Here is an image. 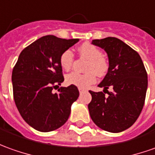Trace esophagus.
Returning <instances> with one entry per match:
<instances>
[{"mask_svg": "<svg viewBox=\"0 0 155 155\" xmlns=\"http://www.w3.org/2000/svg\"><path fill=\"white\" fill-rule=\"evenodd\" d=\"M78 91H79V93H83V92L85 91V89L82 88H78Z\"/></svg>", "mask_w": 155, "mask_h": 155, "instance_id": "1", "label": "esophagus"}]
</instances>
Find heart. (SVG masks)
Returning <instances> with one entry per match:
<instances>
[{
  "label": "heart",
  "mask_w": 155,
  "mask_h": 155,
  "mask_svg": "<svg viewBox=\"0 0 155 155\" xmlns=\"http://www.w3.org/2000/svg\"><path fill=\"white\" fill-rule=\"evenodd\" d=\"M79 53L88 60L84 74L71 72L66 77V83L78 88H86L96 82V74L104 76L109 70V63L103 57L102 51L98 47L89 43H84L79 47ZM74 61V55L71 50H66L60 56V65L64 71H70Z\"/></svg>",
  "instance_id": "obj_1"
}]
</instances>
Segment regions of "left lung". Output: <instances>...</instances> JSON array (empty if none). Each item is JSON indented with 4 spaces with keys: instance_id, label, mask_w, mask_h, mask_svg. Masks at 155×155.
<instances>
[{
    "instance_id": "1",
    "label": "left lung",
    "mask_w": 155,
    "mask_h": 155,
    "mask_svg": "<svg viewBox=\"0 0 155 155\" xmlns=\"http://www.w3.org/2000/svg\"><path fill=\"white\" fill-rule=\"evenodd\" d=\"M92 44L107 53L109 70L98 85L104 92L89 91V115L100 128L120 133L133 126L143 110L148 88L147 71L138 53L120 39L107 37L94 39ZM110 87L113 88L112 92L107 90Z\"/></svg>"
}]
</instances>
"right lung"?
<instances>
[{"instance_id": "right-lung-1", "label": "right lung", "mask_w": 155, "mask_h": 155, "mask_svg": "<svg viewBox=\"0 0 155 155\" xmlns=\"http://www.w3.org/2000/svg\"><path fill=\"white\" fill-rule=\"evenodd\" d=\"M78 41L46 35L19 55L12 74L13 98L23 120L37 131L51 132L65 124L79 96L74 85L53 92L64 81L60 56Z\"/></svg>"}]
</instances>
